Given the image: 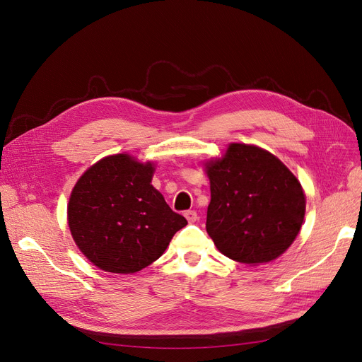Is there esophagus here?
I'll return each instance as SVG.
<instances>
[{
  "label": "esophagus",
  "instance_id": "1",
  "mask_svg": "<svg viewBox=\"0 0 362 362\" xmlns=\"http://www.w3.org/2000/svg\"><path fill=\"white\" fill-rule=\"evenodd\" d=\"M185 217L187 218V222H195L197 220V211H194V210H187V211H185Z\"/></svg>",
  "mask_w": 362,
  "mask_h": 362
}]
</instances>
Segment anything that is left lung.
<instances>
[{
    "label": "left lung",
    "instance_id": "1",
    "mask_svg": "<svg viewBox=\"0 0 362 362\" xmlns=\"http://www.w3.org/2000/svg\"><path fill=\"white\" fill-rule=\"evenodd\" d=\"M211 201L207 232L226 257L268 263L293 244L302 228L306 198L300 182L271 152L229 145L207 164Z\"/></svg>",
    "mask_w": 362,
    "mask_h": 362
}]
</instances>
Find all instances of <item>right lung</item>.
<instances>
[{
  "label": "right lung",
  "mask_w": 362,
  "mask_h": 362,
  "mask_svg": "<svg viewBox=\"0 0 362 362\" xmlns=\"http://www.w3.org/2000/svg\"><path fill=\"white\" fill-rule=\"evenodd\" d=\"M153 165L127 153L106 156L76 182L68 204L69 229L99 269L134 274L155 262L187 220L151 185Z\"/></svg>",
  "instance_id": "right-lung-1"
}]
</instances>
